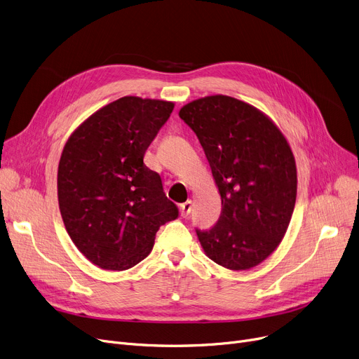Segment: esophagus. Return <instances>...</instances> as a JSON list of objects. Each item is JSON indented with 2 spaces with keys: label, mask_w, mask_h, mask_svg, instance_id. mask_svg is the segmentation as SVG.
Masks as SVG:
<instances>
[{
  "label": "esophagus",
  "mask_w": 359,
  "mask_h": 359,
  "mask_svg": "<svg viewBox=\"0 0 359 359\" xmlns=\"http://www.w3.org/2000/svg\"><path fill=\"white\" fill-rule=\"evenodd\" d=\"M192 201H186L184 203H182L180 205V215L183 217V218H187L191 215V212H192Z\"/></svg>",
  "instance_id": "obj_1"
}]
</instances>
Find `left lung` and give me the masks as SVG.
I'll return each instance as SVG.
<instances>
[{"instance_id":"obj_1","label":"left lung","mask_w":359,"mask_h":359,"mask_svg":"<svg viewBox=\"0 0 359 359\" xmlns=\"http://www.w3.org/2000/svg\"><path fill=\"white\" fill-rule=\"evenodd\" d=\"M179 116L196 134L221 195L217 224L196 230L201 246L224 268L252 269L288 230L297 199L291 147L268 115L222 94L184 104Z\"/></svg>"}]
</instances>
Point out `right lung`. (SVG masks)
<instances>
[{
	"label": "right lung",
	"mask_w": 359,
	"mask_h": 359,
	"mask_svg": "<svg viewBox=\"0 0 359 359\" xmlns=\"http://www.w3.org/2000/svg\"><path fill=\"white\" fill-rule=\"evenodd\" d=\"M175 103L125 96L94 111L69 135L58 165V202L68 236L106 271L135 266L160 225L177 218L144 154Z\"/></svg>",
	"instance_id": "1"
}]
</instances>
